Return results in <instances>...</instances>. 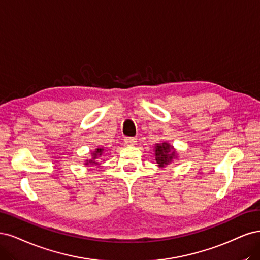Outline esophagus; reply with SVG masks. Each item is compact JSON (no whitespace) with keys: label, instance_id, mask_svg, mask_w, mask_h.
<instances>
[{"label":"esophagus","instance_id":"obj_1","mask_svg":"<svg viewBox=\"0 0 260 260\" xmlns=\"http://www.w3.org/2000/svg\"><path fill=\"white\" fill-rule=\"evenodd\" d=\"M124 142L126 146H135L137 144L136 137H126L124 139Z\"/></svg>","mask_w":260,"mask_h":260}]
</instances>
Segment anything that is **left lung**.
<instances>
[{"mask_svg": "<svg viewBox=\"0 0 260 260\" xmlns=\"http://www.w3.org/2000/svg\"><path fill=\"white\" fill-rule=\"evenodd\" d=\"M175 156V150H173V147L167 144V142H162V144H157L155 147V160L158 166L164 167Z\"/></svg>", "mask_w": 260, "mask_h": 260, "instance_id": "left-lung-1", "label": "left lung"}]
</instances>
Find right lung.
I'll list each match as a JSON object with an SVG mask.
<instances>
[{"label": "right lung", "instance_id": "1", "mask_svg": "<svg viewBox=\"0 0 260 260\" xmlns=\"http://www.w3.org/2000/svg\"><path fill=\"white\" fill-rule=\"evenodd\" d=\"M103 153H104V149L103 148H98V149H96L95 151H94V153H93V158H91V160H89L88 161V163H86V164H95V165H97V162H96V160L98 157H100L103 155Z\"/></svg>", "mask_w": 260, "mask_h": 260}]
</instances>
